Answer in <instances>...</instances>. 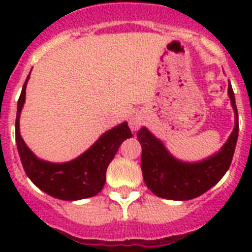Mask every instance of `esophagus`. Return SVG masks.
Listing matches in <instances>:
<instances>
[{"instance_id": "esophagus-1", "label": "esophagus", "mask_w": 252, "mask_h": 252, "mask_svg": "<svg viewBox=\"0 0 252 252\" xmlns=\"http://www.w3.org/2000/svg\"><path fill=\"white\" fill-rule=\"evenodd\" d=\"M141 122H142L141 116H139V115L131 116V119H130V127H131V130H132V131L139 130L140 126H141Z\"/></svg>"}]
</instances>
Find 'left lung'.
Returning a JSON list of instances; mask_svg holds the SVG:
<instances>
[{
	"label": "left lung",
	"instance_id": "obj_1",
	"mask_svg": "<svg viewBox=\"0 0 252 252\" xmlns=\"http://www.w3.org/2000/svg\"><path fill=\"white\" fill-rule=\"evenodd\" d=\"M227 93L235 113V126L223 146L206 159L199 161L178 159L145 126L140 128L137 139L142 148V177L154 194L170 201H189L206 193L226 174L239 137V113L230 81Z\"/></svg>",
	"mask_w": 252,
	"mask_h": 252
}]
</instances>
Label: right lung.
<instances>
[{
	"label": "right lung",
	"mask_w": 252,
	"mask_h": 252,
	"mask_svg": "<svg viewBox=\"0 0 252 252\" xmlns=\"http://www.w3.org/2000/svg\"><path fill=\"white\" fill-rule=\"evenodd\" d=\"M29 78L30 74L26 78L17 102L15 124L17 150L26 175L43 192L62 201H79L94 197L103 188L107 166L115 158L120 145L126 139L132 137L127 122H122L102 133L91 148L70 161L51 162L40 159L26 145L20 133V116L25 103Z\"/></svg>",
	"instance_id": "right-lung-1"
}]
</instances>
